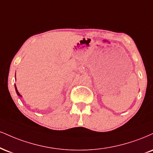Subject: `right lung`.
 <instances>
[{
	"label": "right lung",
	"instance_id": "obj_1",
	"mask_svg": "<svg viewBox=\"0 0 153 153\" xmlns=\"http://www.w3.org/2000/svg\"><path fill=\"white\" fill-rule=\"evenodd\" d=\"M15 88H16V93H17V95H18V96H20V97H22V95L20 94L19 93H18V90H17V88H16V84H15Z\"/></svg>",
	"mask_w": 153,
	"mask_h": 153
}]
</instances>
